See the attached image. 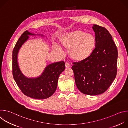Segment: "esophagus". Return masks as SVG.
Segmentation results:
<instances>
[{
  "mask_svg": "<svg viewBox=\"0 0 128 128\" xmlns=\"http://www.w3.org/2000/svg\"><path fill=\"white\" fill-rule=\"evenodd\" d=\"M65 66H66V68H69V67H70V65L69 63L66 62V63H65Z\"/></svg>",
  "mask_w": 128,
  "mask_h": 128,
  "instance_id": "obj_1",
  "label": "esophagus"
}]
</instances>
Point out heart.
I'll list each match as a JSON object with an SVG mask.
<instances>
[{
	"label": "heart",
	"instance_id": "heart-1",
	"mask_svg": "<svg viewBox=\"0 0 128 128\" xmlns=\"http://www.w3.org/2000/svg\"><path fill=\"white\" fill-rule=\"evenodd\" d=\"M60 42L63 47L69 50V54L73 60L80 61L92 54L95 48L96 40L92 34L75 31L64 34L61 38ZM54 49L61 50L58 46H54Z\"/></svg>",
	"mask_w": 128,
	"mask_h": 128
}]
</instances>
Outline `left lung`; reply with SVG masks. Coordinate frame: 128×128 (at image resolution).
<instances>
[{
  "instance_id": "obj_1",
  "label": "left lung",
  "mask_w": 128,
  "mask_h": 128,
  "mask_svg": "<svg viewBox=\"0 0 128 128\" xmlns=\"http://www.w3.org/2000/svg\"><path fill=\"white\" fill-rule=\"evenodd\" d=\"M93 29L95 49L88 57L74 63L72 69L78 89L84 94L95 96L104 93L116 78L118 52L106 29L94 25Z\"/></svg>"
}]
</instances>
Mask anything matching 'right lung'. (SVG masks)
<instances>
[{"mask_svg":"<svg viewBox=\"0 0 128 128\" xmlns=\"http://www.w3.org/2000/svg\"><path fill=\"white\" fill-rule=\"evenodd\" d=\"M42 34H33L26 31L18 40L12 52V74L14 80L26 96L35 99H46L56 90L58 79L65 69L63 61L54 63L46 66L42 74L36 78H28L21 71L18 63V54L22 46L29 40V36Z\"/></svg>","mask_w":128,"mask_h":128,"instance_id":"obj_1","label":"right lung"}]
</instances>
